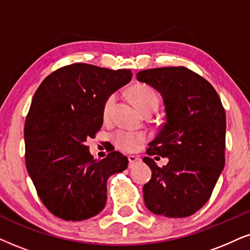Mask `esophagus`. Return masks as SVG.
I'll list each match as a JSON object with an SVG mask.
<instances>
[{"label":"esophagus","mask_w":250,"mask_h":250,"mask_svg":"<svg viewBox=\"0 0 250 250\" xmlns=\"http://www.w3.org/2000/svg\"><path fill=\"white\" fill-rule=\"evenodd\" d=\"M128 160H129V167H130V168L135 165V164H137V163L141 162L140 158L136 157V156H129L128 157Z\"/></svg>","instance_id":"esophagus-1"}]
</instances>
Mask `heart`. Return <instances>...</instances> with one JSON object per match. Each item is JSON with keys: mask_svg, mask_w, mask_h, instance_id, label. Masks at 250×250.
Segmentation results:
<instances>
[{"mask_svg": "<svg viewBox=\"0 0 250 250\" xmlns=\"http://www.w3.org/2000/svg\"><path fill=\"white\" fill-rule=\"evenodd\" d=\"M131 99L135 105L140 108L142 112L147 109H157L159 104V97L156 90L148 85H136L131 88ZM116 102V94L112 93L106 98L103 106L104 116H108L110 110ZM116 146L123 151H134L138 147V145L145 141V135L142 132H134L129 130H118L113 136Z\"/></svg>", "mask_w": 250, "mask_h": 250, "instance_id": "heart-1", "label": "heart"}]
</instances>
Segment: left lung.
Wrapping results in <instances>:
<instances>
[{
    "mask_svg": "<svg viewBox=\"0 0 250 250\" xmlns=\"http://www.w3.org/2000/svg\"><path fill=\"white\" fill-rule=\"evenodd\" d=\"M136 78L162 94L166 113L143 158L152 170L144 203L154 214L189 217L209 201L225 166V109L212 85L188 68L146 69ZM152 155L169 163L159 167Z\"/></svg>",
    "mask_w": 250,
    "mask_h": 250,
    "instance_id": "obj_1",
    "label": "left lung"
}]
</instances>
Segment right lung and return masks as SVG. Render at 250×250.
<instances>
[{"label":"right lung","mask_w":250,"mask_h":250,"mask_svg":"<svg viewBox=\"0 0 250 250\" xmlns=\"http://www.w3.org/2000/svg\"><path fill=\"white\" fill-rule=\"evenodd\" d=\"M131 77L129 69L75 63L47 76L34 93L24 128L25 160L54 216L72 222L94 217L106 205L107 180L128 167L118 151L93 159L86 141L102 128L106 98Z\"/></svg>","instance_id":"add662e5"}]
</instances>
